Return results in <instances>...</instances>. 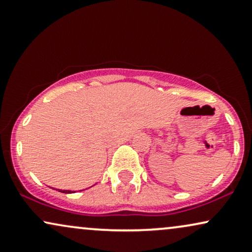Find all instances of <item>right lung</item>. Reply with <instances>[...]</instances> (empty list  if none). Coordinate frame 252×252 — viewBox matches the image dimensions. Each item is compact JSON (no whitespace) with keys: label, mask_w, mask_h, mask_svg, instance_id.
Returning a JSON list of instances; mask_svg holds the SVG:
<instances>
[{"label":"right lung","mask_w":252,"mask_h":252,"mask_svg":"<svg viewBox=\"0 0 252 252\" xmlns=\"http://www.w3.org/2000/svg\"><path fill=\"white\" fill-rule=\"evenodd\" d=\"M58 191L65 192V194H71V192H73V191H71V190H62V189H58Z\"/></svg>","instance_id":"obj_1"}]
</instances>
